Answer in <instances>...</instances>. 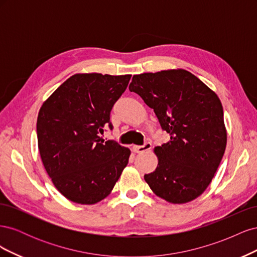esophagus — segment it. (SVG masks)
Segmentation results:
<instances>
[{
	"label": "esophagus",
	"mask_w": 257,
	"mask_h": 257,
	"mask_svg": "<svg viewBox=\"0 0 257 257\" xmlns=\"http://www.w3.org/2000/svg\"><path fill=\"white\" fill-rule=\"evenodd\" d=\"M151 147H152V145H151L150 142H146L143 146H134L133 147V151L135 153H143V152H146L148 150H150Z\"/></svg>",
	"instance_id": "1"
}]
</instances>
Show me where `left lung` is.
Instances as JSON below:
<instances>
[{
  "mask_svg": "<svg viewBox=\"0 0 257 257\" xmlns=\"http://www.w3.org/2000/svg\"><path fill=\"white\" fill-rule=\"evenodd\" d=\"M128 89L152 108L170 136L154 149L159 164L145 175L146 182L169 203L195 199L211 182L226 148L220 98L184 69L135 75Z\"/></svg>",
  "mask_w": 257,
  "mask_h": 257,
  "instance_id": "obj_1",
  "label": "left lung"
}]
</instances>
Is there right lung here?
I'll use <instances>...</instances> for the list:
<instances>
[{"label": "right lung", "mask_w": 257, "mask_h": 257, "mask_svg": "<svg viewBox=\"0 0 257 257\" xmlns=\"http://www.w3.org/2000/svg\"><path fill=\"white\" fill-rule=\"evenodd\" d=\"M132 75L76 74L41 107L37 142L46 172L67 199L92 205L111 192L131 151L100 134Z\"/></svg>", "instance_id": "add662e5"}]
</instances>
